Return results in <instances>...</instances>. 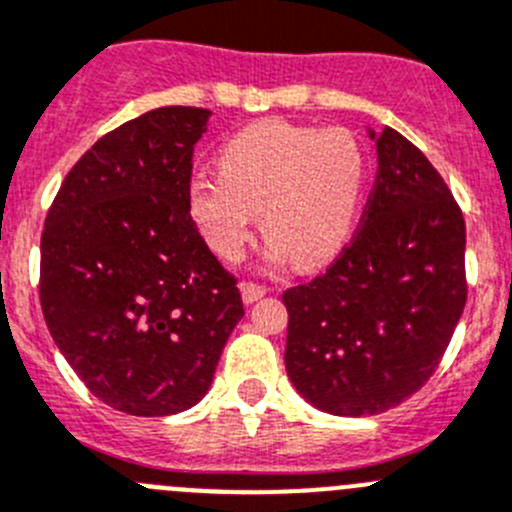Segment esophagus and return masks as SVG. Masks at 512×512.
<instances>
[{
  "label": "esophagus",
  "instance_id": "obj_1",
  "mask_svg": "<svg viewBox=\"0 0 512 512\" xmlns=\"http://www.w3.org/2000/svg\"><path fill=\"white\" fill-rule=\"evenodd\" d=\"M240 293H242V300L250 305V303H255V300L265 298L267 288L265 285H257V283H250V280H245V283H240Z\"/></svg>",
  "mask_w": 512,
  "mask_h": 512
}]
</instances>
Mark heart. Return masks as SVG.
<instances>
[{"instance_id": "heart-1", "label": "heart", "mask_w": 512, "mask_h": 512, "mask_svg": "<svg viewBox=\"0 0 512 512\" xmlns=\"http://www.w3.org/2000/svg\"><path fill=\"white\" fill-rule=\"evenodd\" d=\"M217 174L189 181V214L222 260H240L260 214L272 260L318 267L351 240L366 156L346 128L270 118L219 148Z\"/></svg>"}]
</instances>
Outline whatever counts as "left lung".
Returning <instances> with one entry per match:
<instances>
[{
  "instance_id": "obj_1",
  "label": "left lung",
  "mask_w": 512,
  "mask_h": 512,
  "mask_svg": "<svg viewBox=\"0 0 512 512\" xmlns=\"http://www.w3.org/2000/svg\"><path fill=\"white\" fill-rule=\"evenodd\" d=\"M379 171L361 227L338 260L283 293L285 369L336 417L396 407L434 374L465 310V219L412 141L369 128Z\"/></svg>"
}]
</instances>
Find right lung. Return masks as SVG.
Segmentation results:
<instances>
[{
	"instance_id": "right-lung-1",
	"label": "right lung",
	"mask_w": 512,
	"mask_h": 512,
	"mask_svg": "<svg viewBox=\"0 0 512 512\" xmlns=\"http://www.w3.org/2000/svg\"><path fill=\"white\" fill-rule=\"evenodd\" d=\"M209 116L166 105L105 133L42 229L52 341L90 394L133 417L194 407L245 315L237 280L189 214L191 154Z\"/></svg>"
}]
</instances>
